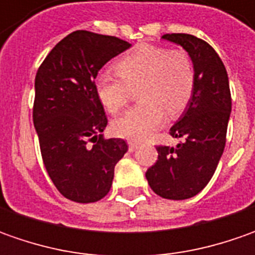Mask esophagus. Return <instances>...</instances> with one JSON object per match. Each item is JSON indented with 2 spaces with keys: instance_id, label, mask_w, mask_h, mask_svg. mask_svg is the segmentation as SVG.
I'll return each instance as SVG.
<instances>
[{
  "instance_id": "esophagus-1",
  "label": "esophagus",
  "mask_w": 255,
  "mask_h": 255,
  "mask_svg": "<svg viewBox=\"0 0 255 255\" xmlns=\"http://www.w3.org/2000/svg\"><path fill=\"white\" fill-rule=\"evenodd\" d=\"M128 144H129V152H134L137 149V143L128 142Z\"/></svg>"
}]
</instances>
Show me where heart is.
<instances>
[{
	"mask_svg": "<svg viewBox=\"0 0 255 255\" xmlns=\"http://www.w3.org/2000/svg\"><path fill=\"white\" fill-rule=\"evenodd\" d=\"M115 72L96 75L93 89L109 113H119L129 102L130 89H137L140 102L115 119L116 136L134 142L156 132L166 112L176 116L186 109L196 88V71L187 52L152 44H139L113 65Z\"/></svg>",
	"mask_w": 255,
	"mask_h": 255,
	"instance_id": "1",
	"label": "heart"
}]
</instances>
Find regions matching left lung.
Returning <instances> with one entry per match:
<instances>
[{"label": "left lung", "instance_id": "8db88e82", "mask_svg": "<svg viewBox=\"0 0 255 255\" xmlns=\"http://www.w3.org/2000/svg\"><path fill=\"white\" fill-rule=\"evenodd\" d=\"M183 46L196 71V88L180 121L170 128L176 147L157 146V160L146 171L157 196L184 200L200 193L213 177L226 146L231 93L226 66L213 46L190 34L162 36Z\"/></svg>", "mask_w": 255, "mask_h": 255}]
</instances>
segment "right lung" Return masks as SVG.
I'll use <instances>...</instances> for the list:
<instances>
[{"instance_id":"obj_1","label":"right lung","mask_w":255,"mask_h":255,"mask_svg":"<svg viewBox=\"0 0 255 255\" xmlns=\"http://www.w3.org/2000/svg\"><path fill=\"white\" fill-rule=\"evenodd\" d=\"M130 48L116 36L75 31L52 48L35 76L32 119L48 176L68 200L93 203L112 187L123 139H105L108 118L93 81L103 65ZM94 143L90 144V142Z\"/></svg>"}]
</instances>
